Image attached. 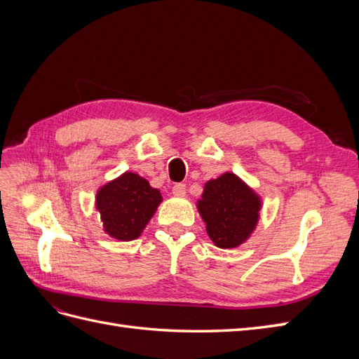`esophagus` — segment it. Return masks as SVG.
I'll return each instance as SVG.
<instances>
[{
    "label": "esophagus",
    "instance_id": "obj_1",
    "mask_svg": "<svg viewBox=\"0 0 359 359\" xmlns=\"http://www.w3.org/2000/svg\"><path fill=\"white\" fill-rule=\"evenodd\" d=\"M172 193L175 194V196H184V194H186V184L177 182L175 186L172 187Z\"/></svg>",
    "mask_w": 359,
    "mask_h": 359
}]
</instances>
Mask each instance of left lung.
I'll return each mask as SVG.
<instances>
[{"label": "left lung", "instance_id": "left-lung-1", "mask_svg": "<svg viewBox=\"0 0 359 359\" xmlns=\"http://www.w3.org/2000/svg\"><path fill=\"white\" fill-rule=\"evenodd\" d=\"M198 208L214 244L232 248L244 243L255 229L260 202L240 178L224 173L205 184Z\"/></svg>", "mask_w": 359, "mask_h": 359}]
</instances>
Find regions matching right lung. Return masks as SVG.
<instances>
[{
    "instance_id": "add662e5",
    "label": "right lung",
    "mask_w": 359,
    "mask_h": 359,
    "mask_svg": "<svg viewBox=\"0 0 359 359\" xmlns=\"http://www.w3.org/2000/svg\"><path fill=\"white\" fill-rule=\"evenodd\" d=\"M160 202V191L132 172L106 184L95 199L106 233L119 241L136 240Z\"/></svg>"
}]
</instances>
